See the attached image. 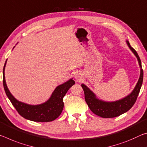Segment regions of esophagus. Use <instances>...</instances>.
I'll list each match as a JSON object with an SVG mask.
<instances>
[{"label": "esophagus", "mask_w": 147, "mask_h": 147, "mask_svg": "<svg viewBox=\"0 0 147 147\" xmlns=\"http://www.w3.org/2000/svg\"><path fill=\"white\" fill-rule=\"evenodd\" d=\"M76 77H77L76 79H78V76H76Z\"/></svg>", "instance_id": "esophagus-1"}]
</instances>
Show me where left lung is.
<instances>
[{
  "label": "left lung",
  "instance_id": "obj_1",
  "mask_svg": "<svg viewBox=\"0 0 147 147\" xmlns=\"http://www.w3.org/2000/svg\"><path fill=\"white\" fill-rule=\"evenodd\" d=\"M129 47L138 58L139 66L141 67V74L139 81L130 94L121 100L114 102H105L96 98V96L87 86L82 84L83 89L85 93V100L91 111L98 116L102 118H114L124 113L129 111L136 103L140 92L143 80V71L141 68V62L138 53L132 47L128 41H126Z\"/></svg>",
  "mask_w": 147,
  "mask_h": 147
}]
</instances>
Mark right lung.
<instances>
[{"instance_id": "add662e5", "label": "right lung", "mask_w": 147, "mask_h": 147, "mask_svg": "<svg viewBox=\"0 0 147 147\" xmlns=\"http://www.w3.org/2000/svg\"><path fill=\"white\" fill-rule=\"evenodd\" d=\"M3 68V86L7 96L16 108L18 113L26 119L34 122H51L54 121L60 116L64 108L63 98L75 81L70 79L62 85L58 86L53 92L50 99L43 104L38 105H30L19 102L11 94L7 87L5 77H4V68Z\"/></svg>"}]
</instances>
